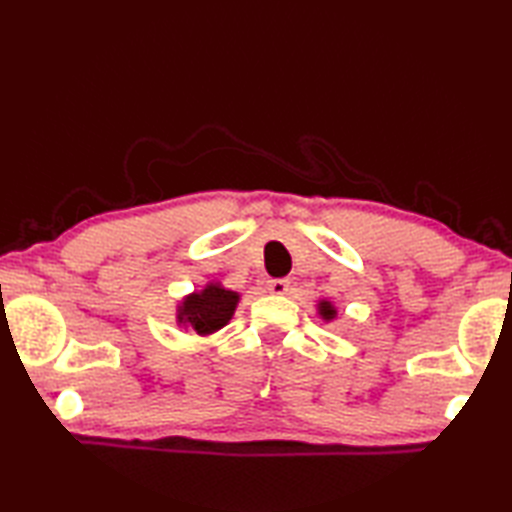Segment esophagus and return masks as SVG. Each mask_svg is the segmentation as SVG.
<instances>
[{
    "label": "esophagus",
    "instance_id": "esophagus-1",
    "mask_svg": "<svg viewBox=\"0 0 512 512\" xmlns=\"http://www.w3.org/2000/svg\"><path fill=\"white\" fill-rule=\"evenodd\" d=\"M288 286H290L288 279H270L268 281V290L273 292V295H286Z\"/></svg>",
    "mask_w": 512,
    "mask_h": 512
}]
</instances>
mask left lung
Instances as JSON below:
<instances>
[{"mask_svg": "<svg viewBox=\"0 0 512 512\" xmlns=\"http://www.w3.org/2000/svg\"><path fill=\"white\" fill-rule=\"evenodd\" d=\"M319 312H321V317L323 319H334V314H336V310L332 308V303H328V301H321L319 303Z\"/></svg>", "mask_w": 512, "mask_h": 512, "instance_id": "8db88e82", "label": "left lung"}]
</instances>
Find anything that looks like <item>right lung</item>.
Returning a JSON list of instances; mask_svg holds the SVG:
<instances>
[{
    "instance_id": "add662e5",
    "label": "right lung",
    "mask_w": 512,
    "mask_h": 512,
    "mask_svg": "<svg viewBox=\"0 0 512 512\" xmlns=\"http://www.w3.org/2000/svg\"><path fill=\"white\" fill-rule=\"evenodd\" d=\"M237 299V292L220 286H206L202 292L187 297L178 319L191 323V328L198 334H211L231 321Z\"/></svg>"
}]
</instances>
